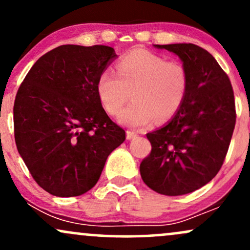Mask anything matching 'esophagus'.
<instances>
[{"mask_svg": "<svg viewBox=\"0 0 250 250\" xmlns=\"http://www.w3.org/2000/svg\"><path fill=\"white\" fill-rule=\"evenodd\" d=\"M136 136H137V134L135 133V131H130V130L127 131V140H133Z\"/></svg>", "mask_w": 250, "mask_h": 250, "instance_id": "1", "label": "esophagus"}]
</instances>
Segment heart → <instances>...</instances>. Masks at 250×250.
Returning <instances> with one entry per match:
<instances>
[{
    "label": "heart",
    "mask_w": 250,
    "mask_h": 250,
    "mask_svg": "<svg viewBox=\"0 0 250 250\" xmlns=\"http://www.w3.org/2000/svg\"><path fill=\"white\" fill-rule=\"evenodd\" d=\"M116 69L117 75L110 70L102 71L96 93L110 115L121 110L131 94L134 101L119 115L122 125L145 128L155 119L166 122L182 107L189 87L188 71L182 63L135 49L120 60Z\"/></svg>",
    "instance_id": "obj_1"
}]
</instances>
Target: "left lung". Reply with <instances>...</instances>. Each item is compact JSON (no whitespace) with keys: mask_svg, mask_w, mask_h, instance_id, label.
<instances>
[{"mask_svg":"<svg viewBox=\"0 0 250 250\" xmlns=\"http://www.w3.org/2000/svg\"><path fill=\"white\" fill-rule=\"evenodd\" d=\"M154 47L180 57L189 87L170 121L147 134L151 151L140 165V173L154 191L179 196L207 185L222 167L236 121L234 91L216 60L199 45Z\"/></svg>","mask_w":250,"mask_h":250,"instance_id":"left-lung-1","label":"left lung"}]
</instances>
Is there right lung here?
Listing matches in <instances>:
<instances>
[{
	"label": "right lung",
	"mask_w": 250,
	"mask_h": 250,
	"mask_svg": "<svg viewBox=\"0 0 250 250\" xmlns=\"http://www.w3.org/2000/svg\"><path fill=\"white\" fill-rule=\"evenodd\" d=\"M116 57L108 45H60L40 57L20 85L14 103L17 150L51 195L90 190L109 154L125 140L96 93L97 79Z\"/></svg>",
	"instance_id": "1"
}]
</instances>
